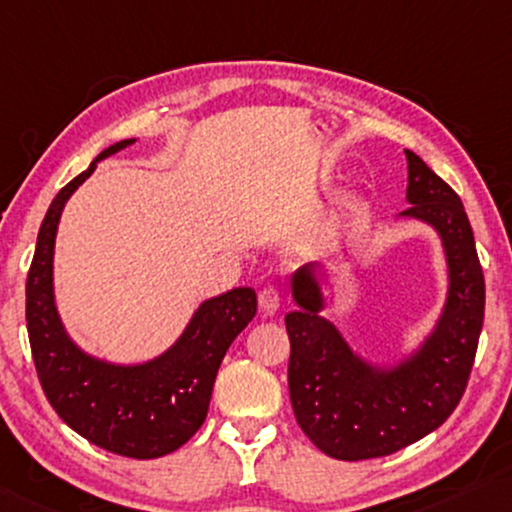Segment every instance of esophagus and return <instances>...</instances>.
Wrapping results in <instances>:
<instances>
[{
  "label": "esophagus",
  "instance_id": "esophagus-1",
  "mask_svg": "<svg viewBox=\"0 0 512 512\" xmlns=\"http://www.w3.org/2000/svg\"><path fill=\"white\" fill-rule=\"evenodd\" d=\"M259 308H262L264 315H273L280 308V292L276 290V287L266 285L262 292H259Z\"/></svg>",
  "mask_w": 512,
  "mask_h": 512
}]
</instances>
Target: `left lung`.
Masks as SVG:
<instances>
[{"instance_id": "left-lung-1", "label": "left lung", "mask_w": 512, "mask_h": 512, "mask_svg": "<svg viewBox=\"0 0 512 512\" xmlns=\"http://www.w3.org/2000/svg\"><path fill=\"white\" fill-rule=\"evenodd\" d=\"M403 218L431 225L448 262V299L436 327L413 355L373 366L352 352L325 308L315 264L292 273L297 311L285 315L290 336V401L299 427L325 455L359 462L420 441L452 415L469 383L485 318V276L462 199L413 150Z\"/></svg>"}]
</instances>
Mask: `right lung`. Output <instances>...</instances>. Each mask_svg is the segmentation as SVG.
Returning a JSON list of instances; mask_svg holds the SVG:
<instances>
[{
	"mask_svg": "<svg viewBox=\"0 0 512 512\" xmlns=\"http://www.w3.org/2000/svg\"><path fill=\"white\" fill-rule=\"evenodd\" d=\"M102 150L83 174L57 192L41 222L27 273V334L43 394L76 434L97 448L132 459H155L181 448L204 424L222 357L257 313L253 287L206 299L181 338L146 364H111L83 352L62 327L53 294V253L62 208L97 162L132 146Z\"/></svg>",
	"mask_w": 512,
	"mask_h": 512,
	"instance_id": "add662e5",
	"label": "right lung"
}]
</instances>
